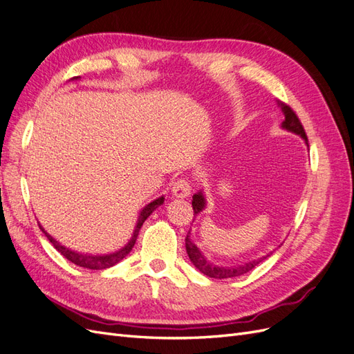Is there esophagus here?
I'll list each match as a JSON object with an SVG mask.
<instances>
[{"label": "esophagus", "instance_id": "esophagus-1", "mask_svg": "<svg viewBox=\"0 0 354 354\" xmlns=\"http://www.w3.org/2000/svg\"><path fill=\"white\" fill-rule=\"evenodd\" d=\"M190 183L186 178H178L176 183L171 187V194H173L176 198H186L190 195Z\"/></svg>", "mask_w": 354, "mask_h": 354}]
</instances>
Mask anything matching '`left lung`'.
Masks as SVG:
<instances>
[{"instance_id":"1","label":"left lung","mask_w":354,"mask_h":354,"mask_svg":"<svg viewBox=\"0 0 354 354\" xmlns=\"http://www.w3.org/2000/svg\"><path fill=\"white\" fill-rule=\"evenodd\" d=\"M277 104L281 106V109L285 115V120L282 122V128H285V130L291 131L294 134H298L301 136L303 140L306 142V145L308 146V140H307V136H306V131L304 128L301 125V122H299L298 116L295 115V112L289 108L288 104L282 103V102H277ZM207 202H205V196H203L202 192H198V194L194 195V201H192V207H194V216H198V214L205 208ZM186 242V251H187V255L190 261L194 263V266L196 267V269L199 272H202L203 274H207L208 277H214V279H227V277H236V276H241V274H245L248 273L250 270H252L255 266H259L261 261H264L267 257H270V254H267L264 257H261V259H257V260H252V261H248V263H243V264H238V266H230V267H223V266H216L209 263L205 257H203V254L199 251L198 246L194 243V241L190 239V232L187 233V236L185 239Z\"/></svg>"}]
</instances>
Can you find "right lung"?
Returning a JSON list of instances; mask_svg holds the SVG:
<instances>
[{"mask_svg": "<svg viewBox=\"0 0 354 354\" xmlns=\"http://www.w3.org/2000/svg\"><path fill=\"white\" fill-rule=\"evenodd\" d=\"M78 78V77H77ZM164 196H160L155 201H152L151 203H147V205L140 211V214H138V220H137V224H136V229L131 234V239L128 241V243L124 246V248H121L120 251H115L112 254H104V255H90V254H82V252H77V251H72L69 248H66L65 245H62L60 242H57L55 238L50 236V234L42 229L41 224L38 223L39 229L42 230V233L46 234L47 239L53 243V246L65 257V259H68L69 261H72L73 264H77L80 267H84V269H91V270H103V269H109V267L115 266L116 263H120L122 259H125V257L130 254V251L133 250V246L137 241V236H138V230H140V227L143 226L145 220L151 216V214L159 207L162 205L164 203Z\"/></svg>", "mask_w": 354, "mask_h": 354, "instance_id": "obj_1", "label": "right lung"}]
</instances>
